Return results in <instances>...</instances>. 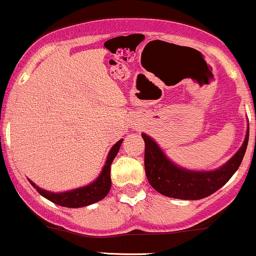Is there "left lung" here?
Returning a JSON list of instances; mask_svg holds the SVG:
<instances>
[{
  "label": "left lung",
  "instance_id": "left-lung-1",
  "mask_svg": "<svg viewBox=\"0 0 256 256\" xmlns=\"http://www.w3.org/2000/svg\"><path fill=\"white\" fill-rule=\"evenodd\" d=\"M142 138L144 140V170L151 186L170 198L196 200L218 190L235 174L248 147L249 130L235 156L214 171H190L179 168L168 160L152 138L144 133Z\"/></svg>",
  "mask_w": 256,
  "mask_h": 256
}]
</instances>
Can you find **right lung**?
<instances>
[{"label": "right lung", "mask_w": 256, "mask_h": 256, "mask_svg": "<svg viewBox=\"0 0 256 256\" xmlns=\"http://www.w3.org/2000/svg\"><path fill=\"white\" fill-rule=\"evenodd\" d=\"M122 142H123V140L116 142V144L112 147L109 154H108V160L106 162H105V166L104 168H102V174L99 175V178H98L95 182H91L90 185L78 188V189H74V190L64 192V193H52V192H46L44 190V189H40V188L36 186L32 182H30V184L36 189V192L40 194V196L49 199V200L56 203V204L62 206V207L80 208L92 204L95 202L102 200V198L106 196V194L109 193L110 190V186H112L110 165H112V160L116 158Z\"/></svg>", "instance_id": "1"}]
</instances>
